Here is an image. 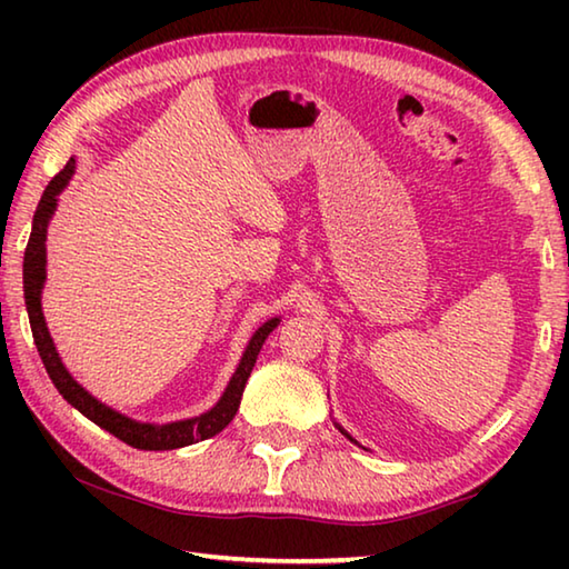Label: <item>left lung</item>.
Masks as SVG:
<instances>
[{
	"mask_svg": "<svg viewBox=\"0 0 569 569\" xmlns=\"http://www.w3.org/2000/svg\"><path fill=\"white\" fill-rule=\"evenodd\" d=\"M341 431H343V429H341ZM343 435H346V431H343ZM346 437H349V435H346Z\"/></svg>",
	"mask_w": 569,
	"mask_h": 569,
	"instance_id": "left-lung-1",
	"label": "left lung"
}]
</instances>
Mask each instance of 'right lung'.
<instances>
[{"label":"right lung","instance_id":"add662e5","mask_svg":"<svg viewBox=\"0 0 569 569\" xmlns=\"http://www.w3.org/2000/svg\"><path fill=\"white\" fill-rule=\"evenodd\" d=\"M72 172H74V160L70 158V162H67V166L50 180V186H47L40 206H37L32 236H30V243H27V250H24V303H27V313H30L37 351H40V356H42L47 373H50V379L57 387V391H60L77 411H82L90 421H94L98 427L110 431L112 437H118L120 441H124V445H130L134 449H150V451L178 449V447H188V445H196V441L216 437L218 431H223L228 423L233 421L240 397H243L246 381L256 366L258 351H261V346L268 339V333H271L278 326V319H271L268 323H263L261 329L253 333V339H250L243 359H240V363H238V371L233 373V379H230L223 397H220V401L213 409L200 413V417H196V419L172 421V423H162V427H156V423H140V421L122 417V413L112 411L110 407H104V403L90 397V393L70 377V371L64 369L60 356H57L54 343L50 339V331H47V326H44L42 303H40V293H42V283H44V263H47L44 261L47 223H50V218L54 213L57 196H60L62 188L70 182Z\"/></svg>","mask_w":569,"mask_h":569}]
</instances>
